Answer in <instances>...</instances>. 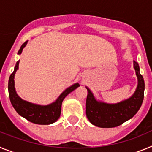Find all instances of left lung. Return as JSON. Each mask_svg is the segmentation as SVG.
Returning a JSON list of instances; mask_svg holds the SVG:
<instances>
[{"instance_id":"1","label":"left lung","mask_w":152,"mask_h":152,"mask_svg":"<svg viewBox=\"0 0 152 152\" xmlns=\"http://www.w3.org/2000/svg\"><path fill=\"white\" fill-rule=\"evenodd\" d=\"M133 66L138 79L137 88L130 98L123 102L117 104L98 102L91 90L86 87V117L91 124L102 128H112L121 125L137 113L144 99L145 82L138 63L133 61Z\"/></svg>"}]
</instances>
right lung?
I'll list each match as a JSON object with an SVG mask.
<instances>
[{"mask_svg": "<svg viewBox=\"0 0 152 152\" xmlns=\"http://www.w3.org/2000/svg\"><path fill=\"white\" fill-rule=\"evenodd\" d=\"M27 42L28 41H26L22 45L21 48L18 51V54H21L23 48L26 45ZM19 63H20V61L16 62L14 70L10 76L9 82H8V91H9L10 100V102L14 109L20 116L33 124H40V125H48V124H51L56 122L61 116V105H62L63 101L69 93L79 87V83H75L74 85L66 88L65 91L61 93V95L58 97V98L55 102L50 104L43 106V105L30 103V102L24 101L20 98L16 94V90H15L14 76L16 70L19 68Z\"/></svg>", "mask_w": 152, "mask_h": 152, "instance_id": "right-lung-1", "label": "right lung"}]
</instances>
